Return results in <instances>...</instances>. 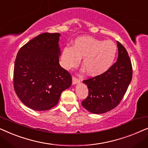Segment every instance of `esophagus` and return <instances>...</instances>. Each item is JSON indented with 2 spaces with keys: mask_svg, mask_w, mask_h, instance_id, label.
<instances>
[{
  "mask_svg": "<svg viewBox=\"0 0 148 148\" xmlns=\"http://www.w3.org/2000/svg\"><path fill=\"white\" fill-rule=\"evenodd\" d=\"M72 82H73V84H78V83L80 82V79H79L75 77H73Z\"/></svg>",
  "mask_w": 148,
  "mask_h": 148,
  "instance_id": "34e87169",
  "label": "esophagus"
}]
</instances>
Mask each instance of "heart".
Returning <instances> with one entry per match:
<instances>
[{
	"instance_id": "obj_1",
	"label": "heart",
	"mask_w": 148,
	"mask_h": 148,
	"mask_svg": "<svg viewBox=\"0 0 148 148\" xmlns=\"http://www.w3.org/2000/svg\"><path fill=\"white\" fill-rule=\"evenodd\" d=\"M116 53L117 46L111 40L82 36L75 39L71 47L63 48L61 63L65 69L69 70L77 66L82 58V64L89 75L98 76L110 68Z\"/></svg>"
}]
</instances>
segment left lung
<instances>
[{
    "label": "left lung",
    "instance_id": "left-lung-1",
    "mask_svg": "<svg viewBox=\"0 0 148 148\" xmlns=\"http://www.w3.org/2000/svg\"><path fill=\"white\" fill-rule=\"evenodd\" d=\"M116 62L104 73L84 80L89 94L82 106L94 114H102L118 106L132 79V64L128 52L117 41Z\"/></svg>",
    "mask_w": 148,
    "mask_h": 148
}]
</instances>
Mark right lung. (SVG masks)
I'll list each match as a JSON object with an SVG mask.
<instances>
[{
  "mask_svg": "<svg viewBox=\"0 0 148 148\" xmlns=\"http://www.w3.org/2000/svg\"><path fill=\"white\" fill-rule=\"evenodd\" d=\"M60 34L43 33L20 48L14 65L13 86L20 100L29 108L48 110L58 104L72 77L59 64Z\"/></svg>",
  "mask_w": 148,
  "mask_h": 148,
  "instance_id": "obj_1",
  "label": "right lung"
}]
</instances>
